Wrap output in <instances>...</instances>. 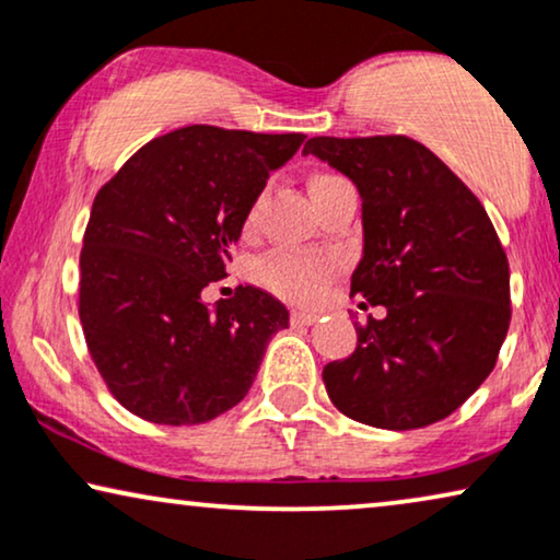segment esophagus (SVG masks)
<instances>
[{
    "label": "esophagus",
    "instance_id": "esophagus-1",
    "mask_svg": "<svg viewBox=\"0 0 560 560\" xmlns=\"http://www.w3.org/2000/svg\"><path fill=\"white\" fill-rule=\"evenodd\" d=\"M319 319L317 312H307V310H294L292 312V323L294 325H315Z\"/></svg>",
    "mask_w": 560,
    "mask_h": 560
}]
</instances>
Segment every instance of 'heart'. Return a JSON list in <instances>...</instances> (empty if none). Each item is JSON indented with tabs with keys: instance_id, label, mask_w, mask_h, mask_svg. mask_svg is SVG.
Listing matches in <instances>:
<instances>
[{
	"instance_id": "obj_1",
	"label": "heart",
	"mask_w": 560,
	"mask_h": 560,
	"mask_svg": "<svg viewBox=\"0 0 560 560\" xmlns=\"http://www.w3.org/2000/svg\"><path fill=\"white\" fill-rule=\"evenodd\" d=\"M335 176L319 174L310 182V191L317 189L327 182H332ZM258 214V199L250 205V210L245 212V228H253ZM258 281L266 289H271L273 294L284 296V300L294 302H307L315 300V296L323 292L327 276H330V266L325 260L312 258V256H300V253H273L260 260L256 266Z\"/></svg>"
}]
</instances>
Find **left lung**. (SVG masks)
<instances>
[{
	"instance_id": "obj_1",
	"label": "left lung",
	"mask_w": 560,
	"mask_h": 560,
	"mask_svg": "<svg viewBox=\"0 0 560 560\" xmlns=\"http://www.w3.org/2000/svg\"><path fill=\"white\" fill-rule=\"evenodd\" d=\"M304 153L361 194L363 258L350 296L384 307L355 323L353 353L325 366L327 397L382 430L443 420L491 374L512 317L510 264L487 210L407 136H319Z\"/></svg>"
}]
</instances>
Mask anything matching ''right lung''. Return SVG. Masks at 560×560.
I'll use <instances>...</instances> for the list:
<instances>
[{
	"label": "right lung",
	"instance_id": "obj_1",
	"mask_svg": "<svg viewBox=\"0 0 560 560\" xmlns=\"http://www.w3.org/2000/svg\"><path fill=\"white\" fill-rule=\"evenodd\" d=\"M302 132L189 125L153 138L96 191L81 248L79 317L119 405L155 424H202L248 394L289 312L256 287L205 304L271 171Z\"/></svg>",
	"mask_w": 560,
	"mask_h": 560
}]
</instances>
